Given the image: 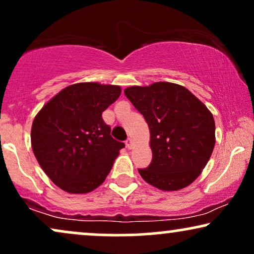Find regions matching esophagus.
<instances>
[{
    "label": "esophagus",
    "mask_w": 254,
    "mask_h": 254,
    "mask_svg": "<svg viewBox=\"0 0 254 254\" xmlns=\"http://www.w3.org/2000/svg\"><path fill=\"white\" fill-rule=\"evenodd\" d=\"M125 145H127V149H132V146H133V143H132V139H131L130 137L127 138V140H125Z\"/></svg>",
    "instance_id": "obj_1"
}]
</instances>
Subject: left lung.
I'll return each mask as SVG.
<instances>
[{
  "label": "left lung",
  "mask_w": 254,
  "mask_h": 254,
  "mask_svg": "<svg viewBox=\"0 0 254 254\" xmlns=\"http://www.w3.org/2000/svg\"><path fill=\"white\" fill-rule=\"evenodd\" d=\"M150 130L152 160L138 172L163 191L190 185L207 164L216 143L212 114L184 86L157 82L124 90Z\"/></svg>",
  "instance_id": "1"
}]
</instances>
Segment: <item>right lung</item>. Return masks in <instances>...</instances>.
I'll use <instances>...</instances> for the list:
<instances>
[{
  "label": "right lung",
  "instance_id": "obj_1",
  "mask_svg": "<svg viewBox=\"0 0 254 254\" xmlns=\"http://www.w3.org/2000/svg\"><path fill=\"white\" fill-rule=\"evenodd\" d=\"M118 85L77 83L41 109L31 127L38 164L55 185L69 193L98 188L125 146L111 137L102 114L120 97Z\"/></svg>",
  "mask_w": 254,
  "mask_h": 254
}]
</instances>
